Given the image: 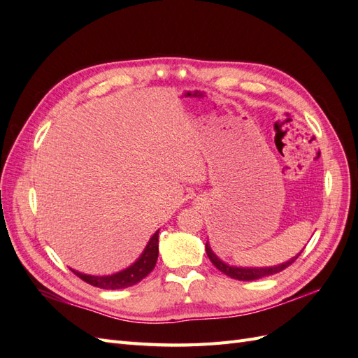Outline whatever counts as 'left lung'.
Returning <instances> with one entry per match:
<instances>
[{"label": "left lung", "instance_id": "obj_1", "mask_svg": "<svg viewBox=\"0 0 358 358\" xmlns=\"http://www.w3.org/2000/svg\"><path fill=\"white\" fill-rule=\"evenodd\" d=\"M206 254H208L212 264L216 268H218L220 272H222L224 275L230 276L233 279H237V280H255V279H262L264 276H270V275L282 272L284 268H287L288 266H291L292 263L296 262L297 257L301 254V251L296 257L289 258L288 262H285V263H280L278 266H268V267H237V266L227 264L212 251L209 242H206Z\"/></svg>", "mask_w": 358, "mask_h": 358}]
</instances>
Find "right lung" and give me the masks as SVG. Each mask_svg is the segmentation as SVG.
<instances>
[{
    "instance_id": "obj_1",
    "label": "right lung",
    "mask_w": 358,
    "mask_h": 358,
    "mask_svg": "<svg viewBox=\"0 0 358 358\" xmlns=\"http://www.w3.org/2000/svg\"><path fill=\"white\" fill-rule=\"evenodd\" d=\"M158 231L154 233V236L150 237L148 245L145 246L143 252L140 254V257L136 259V262L128 266L124 270H119L116 273L112 275H103V276H96V275H86L82 272H78V270L71 268V272L74 275H78L85 282H88L94 287H99L103 289H122L133 287L138 284L140 280L146 278L150 272H152L157 259H158Z\"/></svg>"
}]
</instances>
